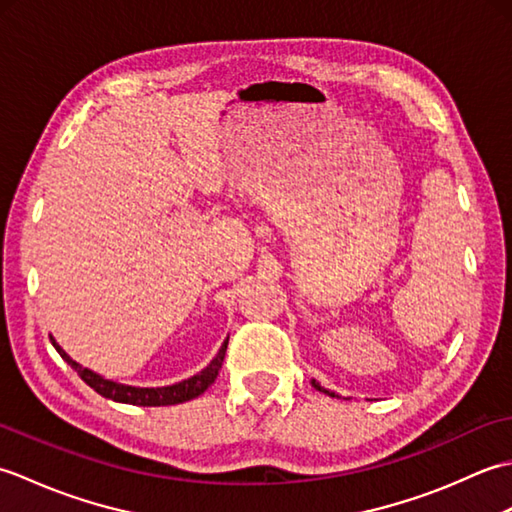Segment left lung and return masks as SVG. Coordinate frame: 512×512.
<instances>
[{"label": "left lung", "instance_id": "left-lung-1", "mask_svg": "<svg viewBox=\"0 0 512 512\" xmlns=\"http://www.w3.org/2000/svg\"><path fill=\"white\" fill-rule=\"evenodd\" d=\"M312 385H314V387H317L319 391H323V394H328V396H332V398H334V396H336V398H339V394H334V391H330V389H325V387H321L319 383H314V380H312Z\"/></svg>", "mask_w": 512, "mask_h": 512}]
</instances>
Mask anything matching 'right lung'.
<instances>
[{
	"instance_id": "right-lung-1",
	"label": "right lung",
	"mask_w": 512,
	"mask_h": 512,
	"mask_svg": "<svg viewBox=\"0 0 512 512\" xmlns=\"http://www.w3.org/2000/svg\"><path fill=\"white\" fill-rule=\"evenodd\" d=\"M50 341L54 345V350L61 354V358L65 363H68L76 374H79L85 383H88L96 394H101L103 398H110L114 402H125V405H140V407H165V405H180V402H187L198 398L200 394H204L206 389H209L217 374H220V367L224 363V354H226V345L228 339L222 343L220 352L215 354L213 361L206 365L202 372L193 374L187 380H180V383H173L167 387H134V385H123V383H116V380L105 378L101 374L92 372V369L79 365L76 361L65 354L63 347L54 341V336L50 334Z\"/></svg>"
}]
</instances>
